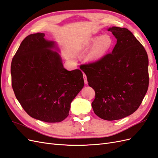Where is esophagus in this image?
<instances>
[{"mask_svg": "<svg viewBox=\"0 0 158 158\" xmlns=\"http://www.w3.org/2000/svg\"><path fill=\"white\" fill-rule=\"evenodd\" d=\"M83 78H84V83H85V84H88L87 76H86V75H85V74H83Z\"/></svg>", "mask_w": 158, "mask_h": 158, "instance_id": "esophagus-1", "label": "esophagus"}]
</instances>
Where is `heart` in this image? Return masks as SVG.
Masks as SVG:
<instances>
[{"label": "heart", "instance_id": "heart-1", "mask_svg": "<svg viewBox=\"0 0 158 158\" xmlns=\"http://www.w3.org/2000/svg\"><path fill=\"white\" fill-rule=\"evenodd\" d=\"M88 44L89 45L94 44L87 57L88 60L93 61L100 59L107 53L112 47L113 41L111 37L105 35L101 37H92L88 41Z\"/></svg>", "mask_w": 158, "mask_h": 158}]
</instances>
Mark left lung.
<instances>
[{
    "instance_id": "8db88e82",
    "label": "left lung",
    "mask_w": 158,
    "mask_h": 158,
    "mask_svg": "<svg viewBox=\"0 0 158 158\" xmlns=\"http://www.w3.org/2000/svg\"><path fill=\"white\" fill-rule=\"evenodd\" d=\"M117 44L99 60L82 64L88 85L95 93V114L114 121L135 113L148 89V57L144 47L127 28L112 27Z\"/></svg>"
}]
</instances>
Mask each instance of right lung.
Returning <instances> with one entry per match:
<instances>
[{
  "label": "right lung",
  "instance_id": "right-lung-1",
  "mask_svg": "<svg viewBox=\"0 0 158 158\" xmlns=\"http://www.w3.org/2000/svg\"><path fill=\"white\" fill-rule=\"evenodd\" d=\"M37 33L27 36L11 63L12 86L24 111L35 119L59 123L69 116L70 103L84 85L82 71L66 70L50 49L53 41Z\"/></svg>",
  "mask_w": 158,
  "mask_h": 158
}]
</instances>
